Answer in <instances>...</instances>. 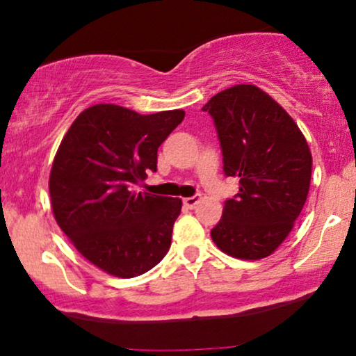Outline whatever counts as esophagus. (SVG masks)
Returning a JSON list of instances; mask_svg holds the SVG:
<instances>
[{"label":"esophagus","instance_id":"esophagus-1","mask_svg":"<svg viewBox=\"0 0 356 356\" xmlns=\"http://www.w3.org/2000/svg\"><path fill=\"white\" fill-rule=\"evenodd\" d=\"M200 202V195H192V197H187V199H184V207L187 209H194L197 204Z\"/></svg>","mask_w":356,"mask_h":356}]
</instances>
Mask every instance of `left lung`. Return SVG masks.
Returning a JSON list of instances; mask_svg holds the SVG:
<instances>
[{"mask_svg":"<svg viewBox=\"0 0 356 356\" xmlns=\"http://www.w3.org/2000/svg\"><path fill=\"white\" fill-rule=\"evenodd\" d=\"M202 111L216 124L225 175L241 184L238 194L225 200L212 241L235 259H265L305 205L312 179L305 137L278 102L252 84L216 94Z\"/></svg>","mask_w":356,"mask_h":356,"instance_id":"8db88e82","label":"left lung"}]
</instances>
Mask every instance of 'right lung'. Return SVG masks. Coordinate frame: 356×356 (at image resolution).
I'll return each instance as SVG.
<instances>
[{
    "label": "right lung",
    "instance_id": "obj_1",
    "mask_svg": "<svg viewBox=\"0 0 356 356\" xmlns=\"http://www.w3.org/2000/svg\"><path fill=\"white\" fill-rule=\"evenodd\" d=\"M184 115L96 104L59 144L49 175L54 219L79 254L109 275H143L169 252L182 200L136 194L132 186L156 172L157 149Z\"/></svg>",
    "mask_w": 356,
    "mask_h": 356
}]
</instances>
